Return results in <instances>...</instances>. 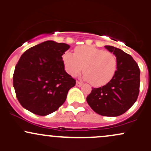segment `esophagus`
Masks as SVG:
<instances>
[{"label":"esophagus","instance_id":"1","mask_svg":"<svg viewBox=\"0 0 151 151\" xmlns=\"http://www.w3.org/2000/svg\"><path fill=\"white\" fill-rule=\"evenodd\" d=\"M83 83L80 81H76V86H78V87H81V86H82Z\"/></svg>","mask_w":151,"mask_h":151}]
</instances>
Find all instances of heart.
I'll use <instances>...</instances> for the list:
<instances>
[{"mask_svg":"<svg viewBox=\"0 0 151 151\" xmlns=\"http://www.w3.org/2000/svg\"><path fill=\"white\" fill-rule=\"evenodd\" d=\"M65 70L72 76H76L83 70V78L94 86H102L113 78L116 70L115 55L93 46L76 47L74 54L66 52L63 55Z\"/></svg>","mask_w":151,"mask_h":151,"instance_id":"heart-1","label":"heart"}]
</instances>
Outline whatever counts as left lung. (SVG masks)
<instances>
[{
	"instance_id": "1",
	"label": "left lung",
	"mask_w": 151,
	"mask_h": 151,
	"mask_svg": "<svg viewBox=\"0 0 151 151\" xmlns=\"http://www.w3.org/2000/svg\"><path fill=\"white\" fill-rule=\"evenodd\" d=\"M105 48L116 56L117 70L106 86L93 88L86 101L98 114L118 116L137 101L140 91V68L129 54L111 45Z\"/></svg>"
}]
</instances>
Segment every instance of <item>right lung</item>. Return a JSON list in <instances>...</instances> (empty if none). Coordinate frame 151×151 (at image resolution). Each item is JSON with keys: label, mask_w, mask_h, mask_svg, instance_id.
<instances>
[{"label": "right lung", "mask_w": 151, "mask_h": 151, "mask_svg": "<svg viewBox=\"0 0 151 151\" xmlns=\"http://www.w3.org/2000/svg\"><path fill=\"white\" fill-rule=\"evenodd\" d=\"M67 44L47 40L25 51L15 68L13 87L23 108L38 116L55 112L66 100L76 80L64 70Z\"/></svg>", "instance_id": "obj_1"}]
</instances>
